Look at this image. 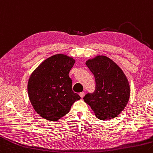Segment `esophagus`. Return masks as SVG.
I'll return each mask as SVG.
<instances>
[{"label":"esophagus","mask_w":153,"mask_h":153,"mask_svg":"<svg viewBox=\"0 0 153 153\" xmlns=\"http://www.w3.org/2000/svg\"><path fill=\"white\" fill-rule=\"evenodd\" d=\"M84 95H85L84 92H81V93H79V95H80V97H82V98H83V97H84Z\"/></svg>","instance_id":"1"}]
</instances>
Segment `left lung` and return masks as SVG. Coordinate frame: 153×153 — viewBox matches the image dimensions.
<instances>
[{"label": "left lung", "instance_id": "8db88e82", "mask_svg": "<svg viewBox=\"0 0 153 153\" xmlns=\"http://www.w3.org/2000/svg\"><path fill=\"white\" fill-rule=\"evenodd\" d=\"M85 64L94 74L95 89L83 97L95 116L101 120L117 117L126 107L130 97V86L123 71L105 56L89 59Z\"/></svg>", "mask_w": 153, "mask_h": 153}]
</instances>
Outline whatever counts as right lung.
I'll return each instance as SVG.
<instances>
[{
  "label": "right lung",
  "mask_w": 153,
  "mask_h": 153,
  "mask_svg": "<svg viewBox=\"0 0 153 153\" xmlns=\"http://www.w3.org/2000/svg\"><path fill=\"white\" fill-rule=\"evenodd\" d=\"M75 62L72 57L53 55L39 65L29 77L30 101L36 112L46 120L58 121L80 100L72 91V80L69 77Z\"/></svg>",
  "instance_id": "add662e5"
}]
</instances>
